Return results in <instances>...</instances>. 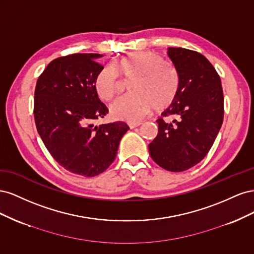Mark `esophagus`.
Instances as JSON below:
<instances>
[{
	"label": "esophagus",
	"mask_w": 254,
	"mask_h": 254,
	"mask_svg": "<svg viewBox=\"0 0 254 254\" xmlns=\"http://www.w3.org/2000/svg\"><path fill=\"white\" fill-rule=\"evenodd\" d=\"M141 125H142V123H140V122H136V123H129V124H128V126H129V128H130V129L136 128V127L141 126Z\"/></svg>",
	"instance_id": "esophagus-1"
}]
</instances>
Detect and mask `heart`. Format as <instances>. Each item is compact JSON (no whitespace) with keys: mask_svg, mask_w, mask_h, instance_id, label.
<instances>
[{"mask_svg":"<svg viewBox=\"0 0 254 254\" xmlns=\"http://www.w3.org/2000/svg\"><path fill=\"white\" fill-rule=\"evenodd\" d=\"M123 76L131 81V95L111 104L110 114L115 120L136 123L151 109L162 112L174 104L180 89V78L174 67L152 52L130 53L122 57L115 66L107 64L95 77V89L104 101H110L123 89Z\"/></svg>","mask_w":254,"mask_h":254,"instance_id":"heart-1","label":"heart"}]
</instances>
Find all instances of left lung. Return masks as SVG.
<instances>
[{
  "instance_id": "1",
  "label": "left lung",
  "mask_w": 254,
  "mask_h": 254,
  "mask_svg": "<svg viewBox=\"0 0 254 254\" xmlns=\"http://www.w3.org/2000/svg\"><path fill=\"white\" fill-rule=\"evenodd\" d=\"M167 55L180 78L174 104L162 112L150 157L166 171L183 172L206 156L224 121V93L219 75L197 52L168 48Z\"/></svg>"
}]
</instances>
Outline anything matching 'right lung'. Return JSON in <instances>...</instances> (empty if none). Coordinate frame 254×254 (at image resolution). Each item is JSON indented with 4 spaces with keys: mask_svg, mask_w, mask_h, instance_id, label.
I'll return each mask as SVG.
<instances>
[{
    "mask_svg": "<svg viewBox=\"0 0 254 254\" xmlns=\"http://www.w3.org/2000/svg\"><path fill=\"white\" fill-rule=\"evenodd\" d=\"M101 54H73L53 60L37 80L34 115L38 133L52 157L83 177L105 172L127 131L124 122L94 125L108 113L95 89Z\"/></svg>",
    "mask_w": 254,
    "mask_h": 254,
    "instance_id": "obj_1",
    "label": "right lung"
}]
</instances>
